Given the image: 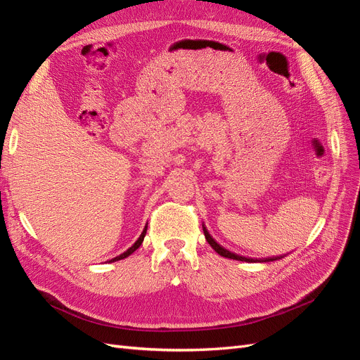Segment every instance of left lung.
<instances>
[{
	"instance_id": "obj_1",
	"label": "left lung",
	"mask_w": 360,
	"mask_h": 360,
	"mask_svg": "<svg viewBox=\"0 0 360 360\" xmlns=\"http://www.w3.org/2000/svg\"><path fill=\"white\" fill-rule=\"evenodd\" d=\"M202 231H204V236H205V238H207V242H209V245L216 250L217 254L219 255H222V257H225V258H231V259H237V261H246V263H267V261H276V259H281V258H284V257H269V258H249V257H242V255H238V254H234V252H231V250H228V249H225L224 246H221L219 243H217L214 238L209 234V231H207V228L202 225Z\"/></svg>"
}]
</instances>
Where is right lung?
<instances>
[{
	"instance_id": "right-lung-1",
	"label": "right lung",
	"mask_w": 360,
	"mask_h": 360,
	"mask_svg": "<svg viewBox=\"0 0 360 360\" xmlns=\"http://www.w3.org/2000/svg\"><path fill=\"white\" fill-rule=\"evenodd\" d=\"M146 233H147V225H146V228H144V230H143V233H141V236H139V238H138V240L132 245V246H130L127 250H126V252H123L122 255H118V257H115V258H112L111 261H110V263H114V261H118V259H123V258H126V257H129L130 254H134L135 252V250L141 246V243H143L144 242V237H146Z\"/></svg>"
}]
</instances>
